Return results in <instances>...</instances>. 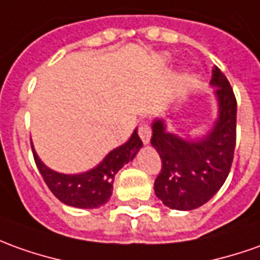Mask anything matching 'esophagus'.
Returning a JSON list of instances; mask_svg holds the SVG:
<instances>
[{
    "instance_id": "esophagus-1",
    "label": "esophagus",
    "mask_w": 260,
    "mask_h": 260,
    "mask_svg": "<svg viewBox=\"0 0 260 260\" xmlns=\"http://www.w3.org/2000/svg\"><path fill=\"white\" fill-rule=\"evenodd\" d=\"M139 136L143 140L144 144H148L150 143V137H151V127H150V123L148 121H143L139 127Z\"/></svg>"
}]
</instances>
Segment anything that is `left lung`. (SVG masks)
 Masks as SVG:
<instances>
[{"label":"left lung","instance_id":"obj_1","mask_svg":"<svg viewBox=\"0 0 260 260\" xmlns=\"http://www.w3.org/2000/svg\"><path fill=\"white\" fill-rule=\"evenodd\" d=\"M218 117L207 136L182 139L168 133L162 119L153 121L151 144L160 154L161 171L154 192L168 208L191 211L208 202L228 177L236 143V99L219 68L212 69Z\"/></svg>","mask_w":260,"mask_h":260}]
</instances>
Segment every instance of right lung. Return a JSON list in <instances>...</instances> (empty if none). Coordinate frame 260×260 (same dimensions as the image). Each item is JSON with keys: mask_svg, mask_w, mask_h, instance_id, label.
Segmentation results:
<instances>
[{"mask_svg": "<svg viewBox=\"0 0 260 260\" xmlns=\"http://www.w3.org/2000/svg\"><path fill=\"white\" fill-rule=\"evenodd\" d=\"M32 146V143H31ZM143 147L137 128L132 137L120 147L114 148L96 167L80 174H62L48 168L38 157L32 146V153L39 173L52 194L69 207L93 209L105 205L112 197L114 175L128 161H132Z\"/></svg>", "mask_w": 260, "mask_h": 260, "instance_id": "add662e5", "label": "right lung"}]
</instances>
